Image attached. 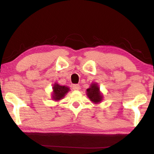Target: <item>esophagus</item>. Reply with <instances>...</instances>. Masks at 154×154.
I'll list each match as a JSON object with an SVG mask.
<instances>
[{"mask_svg":"<svg viewBox=\"0 0 154 154\" xmlns=\"http://www.w3.org/2000/svg\"><path fill=\"white\" fill-rule=\"evenodd\" d=\"M73 89L74 90H79L81 89V87H80V85H78V84H75V85H73Z\"/></svg>","mask_w":154,"mask_h":154,"instance_id":"obj_1","label":"esophagus"}]
</instances>
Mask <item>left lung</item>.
I'll return each instance as SVG.
<instances>
[{
	"mask_svg": "<svg viewBox=\"0 0 154 154\" xmlns=\"http://www.w3.org/2000/svg\"><path fill=\"white\" fill-rule=\"evenodd\" d=\"M86 91H87L86 92H87L88 97L91 100V102L94 104H98L102 100L103 95L100 92V88L97 83H92L90 87L86 90Z\"/></svg>",
	"mask_w": 154,
	"mask_h": 154,
	"instance_id": "8db88e82",
	"label": "left lung"
}]
</instances>
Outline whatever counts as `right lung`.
Returning a JSON list of instances; mask_svg holds the SVG:
<instances>
[{
    "label": "right lung",
    "instance_id": "obj_1",
    "mask_svg": "<svg viewBox=\"0 0 154 154\" xmlns=\"http://www.w3.org/2000/svg\"><path fill=\"white\" fill-rule=\"evenodd\" d=\"M52 99L54 101H59L64 97L66 94L69 91V88L66 86L60 85L57 83H54L52 87Z\"/></svg>",
    "mask_w": 154,
    "mask_h": 154
}]
</instances>
